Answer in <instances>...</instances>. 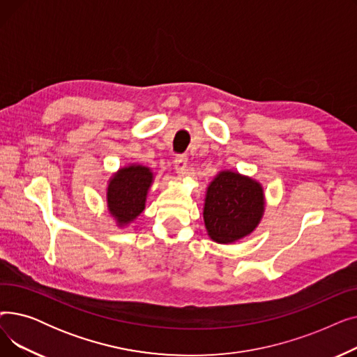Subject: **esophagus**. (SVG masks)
<instances>
[{
	"instance_id": "esophagus-1",
	"label": "esophagus",
	"mask_w": 357,
	"mask_h": 357,
	"mask_svg": "<svg viewBox=\"0 0 357 357\" xmlns=\"http://www.w3.org/2000/svg\"><path fill=\"white\" fill-rule=\"evenodd\" d=\"M174 165H175V171L179 176H183L186 174V167H188V159H186V156L183 155H178L174 160Z\"/></svg>"
}]
</instances>
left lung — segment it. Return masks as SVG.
<instances>
[{"instance_id":"8db88e82","label":"left lung","mask_w":357,"mask_h":357,"mask_svg":"<svg viewBox=\"0 0 357 357\" xmlns=\"http://www.w3.org/2000/svg\"><path fill=\"white\" fill-rule=\"evenodd\" d=\"M204 201L205 229L210 238L220 245H230L252 234L266 205L261 183L233 171L215 175Z\"/></svg>"}]
</instances>
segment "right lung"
Instances as JSON below:
<instances>
[{
    "instance_id": "1",
    "label": "right lung",
    "mask_w": 357,
    "mask_h": 357,
    "mask_svg": "<svg viewBox=\"0 0 357 357\" xmlns=\"http://www.w3.org/2000/svg\"><path fill=\"white\" fill-rule=\"evenodd\" d=\"M153 176L150 167L133 163L120 167L108 179L107 208L117 227L128 226L144 211Z\"/></svg>"
}]
</instances>
